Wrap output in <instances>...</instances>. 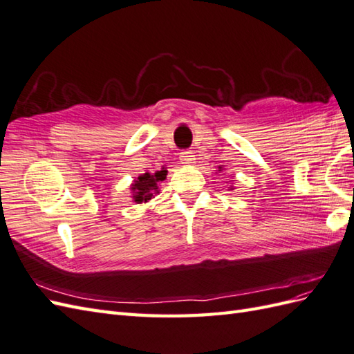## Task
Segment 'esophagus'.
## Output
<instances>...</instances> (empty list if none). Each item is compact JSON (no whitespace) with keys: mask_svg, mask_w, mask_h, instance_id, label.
I'll return each instance as SVG.
<instances>
[{"mask_svg":"<svg viewBox=\"0 0 354 354\" xmlns=\"http://www.w3.org/2000/svg\"><path fill=\"white\" fill-rule=\"evenodd\" d=\"M195 160V154L191 150H185L180 153V162L183 163V165H191Z\"/></svg>","mask_w":354,"mask_h":354,"instance_id":"34e87169","label":"esophagus"}]
</instances>
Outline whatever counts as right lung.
Returning a JSON list of instances; mask_svg holds the SVG:
<instances>
[{
    "label": "right lung",
    "instance_id": "obj_1",
    "mask_svg": "<svg viewBox=\"0 0 354 354\" xmlns=\"http://www.w3.org/2000/svg\"><path fill=\"white\" fill-rule=\"evenodd\" d=\"M167 177V169L156 171L150 174V172H145V174L140 176L135 183L132 185V191H133V200L136 203H147L151 200L153 195L158 191V183L165 180Z\"/></svg>",
    "mask_w": 354,
    "mask_h": 354
}]
</instances>
